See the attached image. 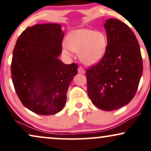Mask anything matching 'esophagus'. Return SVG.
<instances>
[{"label":"esophagus","mask_w":151,"mask_h":151,"mask_svg":"<svg viewBox=\"0 0 151 151\" xmlns=\"http://www.w3.org/2000/svg\"><path fill=\"white\" fill-rule=\"evenodd\" d=\"M78 72L79 73H85V70L83 69L82 67H79L78 69Z\"/></svg>","instance_id":"34e87169"}]
</instances>
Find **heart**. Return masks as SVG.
Segmentation results:
<instances>
[{
	"mask_svg": "<svg viewBox=\"0 0 151 151\" xmlns=\"http://www.w3.org/2000/svg\"><path fill=\"white\" fill-rule=\"evenodd\" d=\"M66 49L78 52V57L85 65L98 63L105 55L108 39L105 33L89 29L73 31L66 38Z\"/></svg>",
	"mask_w": 151,
	"mask_h": 151,
	"instance_id": "obj_1",
	"label": "heart"
}]
</instances>
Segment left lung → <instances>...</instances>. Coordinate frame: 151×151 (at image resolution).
I'll use <instances>...</instances> for the list:
<instances>
[{
  "instance_id": "1",
  "label": "left lung",
  "mask_w": 151,
  "mask_h": 151,
  "mask_svg": "<svg viewBox=\"0 0 151 151\" xmlns=\"http://www.w3.org/2000/svg\"><path fill=\"white\" fill-rule=\"evenodd\" d=\"M104 28L107 48L99 63L86 71L87 94L95 106L111 111L127 105L134 96L143 62L138 40L127 24L112 18Z\"/></svg>"
}]
</instances>
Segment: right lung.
<instances>
[{"mask_svg":"<svg viewBox=\"0 0 151 151\" xmlns=\"http://www.w3.org/2000/svg\"><path fill=\"white\" fill-rule=\"evenodd\" d=\"M64 36L60 24H36L22 33L13 50L14 90L24 106L37 114L61 111L70 82L78 73L77 64H65L58 59Z\"/></svg>","mask_w":151,"mask_h":151,"instance_id":"obj_1","label":"right lung"}]
</instances>
